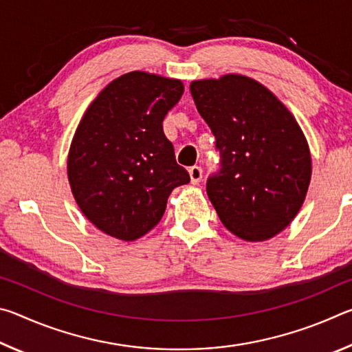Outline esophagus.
Returning <instances> with one entry per match:
<instances>
[{
  "mask_svg": "<svg viewBox=\"0 0 352 352\" xmlns=\"http://www.w3.org/2000/svg\"><path fill=\"white\" fill-rule=\"evenodd\" d=\"M189 175H190V183L199 184L201 177H204V170H201L200 166H192V168H189Z\"/></svg>",
  "mask_w": 352,
  "mask_h": 352,
  "instance_id": "esophagus-1",
  "label": "esophagus"
}]
</instances>
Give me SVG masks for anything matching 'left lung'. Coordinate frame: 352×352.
I'll use <instances>...</instances> for the list:
<instances>
[{
	"label": "left lung",
	"mask_w": 352,
	"mask_h": 352,
	"mask_svg": "<svg viewBox=\"0 0 352 352\" xmlns=\"http://www.w3.org/2000/svg\"><path fill=\"white\" fill-rule=\"evenodd\" d=\"M190 94L216 136L220 163L206 192L222 223L243 241L276 236L300 211L311 183V153L295 118L245 76L195 80Z\"/></svg>",
	"instance_id": "1"
}]
</instances>
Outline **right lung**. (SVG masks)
<instances>
[{
    "label": "right lung",
    "instance_id": "add662e5",
    "mask_svg": "<svg viewBox=\"0 0 352 352\" xmlns=\"http://www.w3.org/2000/svg\"><path fill=\"white\" fill-rule=\"evenodd\" d=\"M183 83L142 71L109 83L88 107L68 155L77 205L105 234L135 241L162 220L172 189L190 182L163 133Z\"/></svg>",
    "mask_w": 352,
    "mask_h": 352
}]
</instances>
